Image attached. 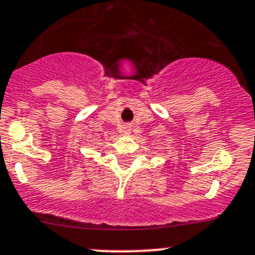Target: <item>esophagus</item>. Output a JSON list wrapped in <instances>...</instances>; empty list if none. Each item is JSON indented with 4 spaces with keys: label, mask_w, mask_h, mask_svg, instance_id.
I'll return each instance as SVG.
<instances>
[{
    "label": "esophagus",
    "mask_w": 255,
    "mask_h": 255,
    "mask_svg": "<svg viewBox=\"0 0 255 255\" xmlns=\"http://www.w3.org/2000/svg\"><path fill=\"white\" fill-rule=\"evenodd\" d=\"M131 128L132 126L130 125V124H126V125L124 126V132H125V134H130V131H131Z\"/></svg>",
    "instance_id": "34e87169"
}]
</instances>
